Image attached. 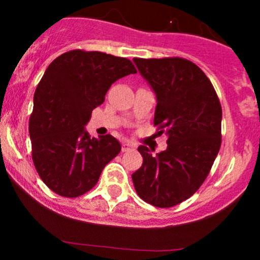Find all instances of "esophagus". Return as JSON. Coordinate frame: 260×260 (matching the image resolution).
Returning a JSON list of instances; mask_svg holds the SVG:
<instances>
[{"label":"esophagus","mask_w":260,"mask_h":260,"mask_svg":"<svg viewBox=\"0 0 260 260\" xmlns=\"http://www.w3.org/2000/svg\"><path fill=\"white\" fill-rule=\"evenodd\" d=\"M135 148V145H133V143H131V142H123L122 143V151L123 152H127V151H129V149H133Z\"/></svg>","instance_id":"1"}]
</instances>
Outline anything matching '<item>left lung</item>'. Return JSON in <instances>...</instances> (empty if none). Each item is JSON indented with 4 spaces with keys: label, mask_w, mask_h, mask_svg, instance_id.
Instances as JSON below:
<instances>
[{
    "label": "left lung",
    "mask_w": 260,
    "mask_h": 260,
    "mask_svg": "<svg viewBox=\"0 0 260 260\" xmlns=\"http://www.w3.org/2000/svg\"><path fill=\"white\" fill-rule=\"evenodd\" d=\"M156 94L153 124L167 148L152 154L140 146L143 164L132 180L138 196L157 208L187 200L208 177L221 146V106L211 81L182 57L133 59Z\"/></svg>",
    "instance_id": "1"
}]
</instances>
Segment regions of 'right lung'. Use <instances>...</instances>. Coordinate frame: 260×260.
Returning a JSON list of instances; mask_svg holds the SVG:
<instances>
[{
    "instance_id": "1",
    "label": "right lung",
    "mask_w": 260,
    "mask_h": 260,
    "mask_svg": "<svg viewBox=\"0 0 260 260\" xmlns=\"http://www.w3.org/2000/svg\"><path fill=\"white\" fill-rule=\"evenodd\" d=\"M136 73L125 57L84 50L64 52L49 65L34 95L28 133L36 171L55 193L88 192L119 153L113 136L90 138L85 124L112 84Z\"/></svg>"
}]
</instances>
